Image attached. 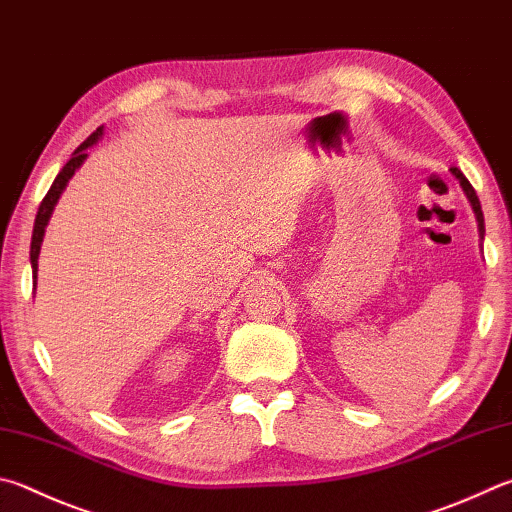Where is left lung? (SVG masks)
Segmentation results:
<instances>
[{
  "instance_id": "8db88e82",
  "label": "left lung",
  "mask_w": 512,
  "mask_h": 512,
  "mask_svg": "<svg viewBox=\"0 0 512 512\" xmlns=\"http://www.w3.org/2000/svg\"><path fill=\"white\" fill-rule=\"evenodd\" d=\"M450 172H452L454 176H457L459 183H461V188H463V192H466V197H468V199H470V203H472V210H475V215H477V221H479V232H481V239H483V232H486V228H483V212H481V203H479L477 192H475V188H472V185H470V181L466 179V176H463V172L459 170V167H452Z\"/></svg>"
}]
</instances>
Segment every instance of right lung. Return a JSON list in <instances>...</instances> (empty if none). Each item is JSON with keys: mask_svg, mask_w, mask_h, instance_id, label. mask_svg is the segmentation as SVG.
Masks as SVG:
<instances>
[{"mask_svg": "<svg viewBox=\"0 0 512 512\" xmlns=\"http://www.w3.org/2000/svg\"><path fill=\"white\" fill-rule=\"evenodd\" d=\"M102 134V127H98L94 134H91L85 143H82L76 152H73V156L69 159V163L62 167L60 174L55 176V181L51 185V190L46 192V197L42 199L40 203V210H37V217H35V226H33V239H31V266H33V275L37 273V257H40V246H42V237H44V228L46 224H49V217L51 212L55 208V203H58L60 194L64 190V185L69 183V179L73 176V172L78 170V167L82 165V161L87 159V147H91L96 143V138Z\"/></svg>", "mask_w": 512, "mask_h": 512, "instance_id": "right-lung-1", "label": "right lung"}]
</instances>
